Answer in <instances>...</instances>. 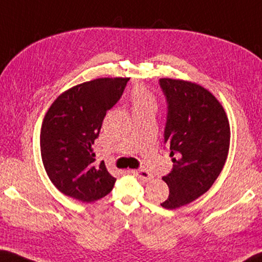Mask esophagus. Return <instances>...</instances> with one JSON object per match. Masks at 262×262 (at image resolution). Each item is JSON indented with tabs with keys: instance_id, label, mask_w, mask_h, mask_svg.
<instances>
[{
	"instance_id": "1",
	"label": "esophagus",
	"mask_w": 262,
	"mask_h": 262,
	"mask_svg": "<svg viewBox=\"0 0 262 262\" xmlns=\"http://www.w3.org/2000/svg\"><path fill=\"white\" fill-rule=\"evenodd\" d=\"M132 172L137 177V178L143 181H149L152 179V174H150L149 172L145 170H133Z\"/></svg>"
}]
</instances>
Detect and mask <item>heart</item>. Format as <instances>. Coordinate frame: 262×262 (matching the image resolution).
I'll return each mask as SVG.
<instances>
[{
	"label": "heart",
	"mask_w": 262,
	"mask_h": 262,
	"mask_svg": "<svg viewBox=\"0 0 262 262\" xmlns=\"http://www.w3.org/2000/svg\"><path fill=\"white\" fill-rule=\"evenodd\" d=\"M130 103L133 111H152L157 108V98L154 92L145 85L139 84L130 92Z\"/></svg>",
	"instance_id": "heart-1"
}]
</instances>
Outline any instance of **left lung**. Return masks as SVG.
I'll return each mask as SVG.
<instances>
[{
	"mask_svg": "<svg viewBox=\"0 0 262 262\" xmlns=\"http://www.w3.org/2000/svg\"><path fill=\"white\" fill-rule=\"evenodd\" d=\"M168 104L165 142L173 162L163 177L170 194L161 206L177 209L201 196L215 183L227 162L230 123L219 99L190 81L159 79Z\"/></svg>",
	"mask_w": 262,
	"mask_h": 262,
	"instance_id": "left-lung-1",
	"label": "left lung"
}]
</instances>
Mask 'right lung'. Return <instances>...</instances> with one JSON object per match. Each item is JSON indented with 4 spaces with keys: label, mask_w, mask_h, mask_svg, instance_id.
<instances>
[{
    "label": "right lung",
    "mask_w": 262,
    "mask_h": 262,
    "mask_svg": "<svg viewBox=\"0 0 262 262\" xmlns=\"http://www.w3.org/2000/svg\"><path fill=\"white\" fill-rule=\"evenodd\" d=\"M129 77H101L77 84L53 101L40 128L43 167L67 196L95 202L113 189L114 177L96 163L92 144L106 112L120 99Z\"/></svg>",
    "instance_id": "right-lung-1"
}]
</instances>
